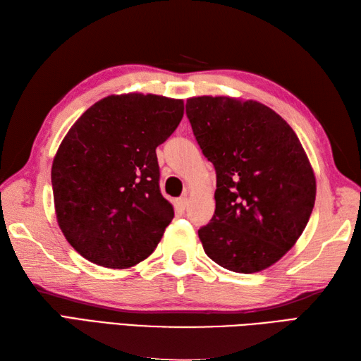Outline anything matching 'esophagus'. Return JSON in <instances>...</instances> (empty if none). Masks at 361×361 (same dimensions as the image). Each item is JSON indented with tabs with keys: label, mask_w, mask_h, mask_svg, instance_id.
<instances>
[{
	"label": "esophagus",
	"mask_w": 361,
	"mask_h": 361,
	"mask_svg": "<svg viewBox=\"0 0 361 361\" xmlns=\"http://www.w3.org/2000/svg\"><path fill=\"white\" fill-rule=\"evenodd\" d=\"M188 203H189L188 198H186V197H181V198H178L177 201H175V207H177L178 211H184V209L188 207Z\"/></svg>",
	"instance_id": "1"
}]
</instances>
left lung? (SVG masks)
Here are the masks:
<instances>
[{
	"instance_id": "obj_1",
	"label": "left lung",
	"mask_w": 361,
	"mask_h": 361,
	"mask_svg": "<svg viewBox=\"0 0 361 361\" xmlns=\"http://www.w3.org/2000/svg\"><path fill=\"white\" fill-rule=\"evenodd\" d=\"M186 115L216 172L215 214L198 231L206 255L232 272L266 269L295 245L312 214L315 175L303 146L254 99L194 97Z\"/></svg>"
}]
</instances>
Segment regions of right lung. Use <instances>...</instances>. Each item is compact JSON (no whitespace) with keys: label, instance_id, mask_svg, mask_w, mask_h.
I'll list each match as a JSON object with an SVG mask.
<instances>
[{"label":"right lung","instance_id":"1","mask_svg":"<svg viewBox=\"0 0 361 361\" xmlns=\"http://www.w3.org/2000/svg\"><path fill=\"white\" fill-rule=\"evenodd\" d=\"M183 114V99L111 95L67 132L52 164L55 212L66 240L89 262L126 269L160 243L173 207L160 192L155 149Z\"/></svg>","mask_w":361,"mask_h":361}]
</instances>
